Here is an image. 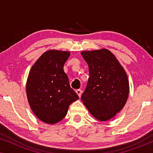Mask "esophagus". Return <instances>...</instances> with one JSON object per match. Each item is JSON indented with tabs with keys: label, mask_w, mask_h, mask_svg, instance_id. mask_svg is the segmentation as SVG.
I'll return each instance as SVG.
<instances>
[{
	"label": "esophagus",
	"mask_w": 153,
	"mask_h": 153,
	"mask_svg": "<svg viewBox=\"0 0 153 153\" xmlns=\"http://www.w3.org/2000/svg\"><path fill=\"white\" fill-rule=\"evenodd\" d=\"M76 93H77V95H79V97H81V93H82V91H81V89H78L76 91Z\"/></svg>",
	"instance_id": "1"
}]
</instances>
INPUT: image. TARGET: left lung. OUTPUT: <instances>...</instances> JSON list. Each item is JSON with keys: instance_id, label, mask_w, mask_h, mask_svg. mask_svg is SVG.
<instances>
[{"instance_id": "left-lung-1", "label": "left lung", "mask_w": 153, "mask_h": 153, "mask_svg": "<svg viewBox=\"0 0 153 153\" xmlns=\"http://www.w3.org/2000/svg\"><path fill=\"white\" fill-rule=\"evenodd\" d=\"M81 55L89 69V79L81 100L97 120H109L122 109L128 97L126 72L107 49L83 51Z\"/></svg>"}]
</instances>
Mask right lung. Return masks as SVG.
I'll return each instance as SVG.
<instances>
[{
    "mask_svg": "<svg viewBox=\"0 0 153 153\" xmlns=\"http://www.w3.org/2000/svg\"><path fill=\"white\" fill-rule=\"evenodd\" d=\"M70 55L68 51H48L35 62L29 73L26 83L28 102L35 116L48 124L63 119L69 106L79 99L63 70Z\"/></svg>",
    "mask_w": 153,
    "mask_h": 153,
    "instance_id": "1",
    "label": "right lung"
}]
</instances>
